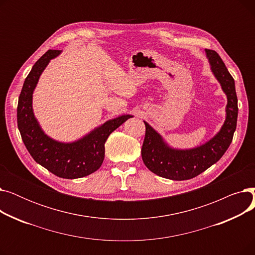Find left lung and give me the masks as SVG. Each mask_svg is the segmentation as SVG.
Masks as SVG:
<instances>
[{"label": "left lung", "instance_id": "8db88e82", "mask_svg": "<svg viewBox=\"0 0 255 255\" xmlns=\"http://www.w3.org/2000/svg\"><path fill=\"white\" fill-rule=\"evenodd\" d=\"M211 71L226 95L225 121L220 130L207 142L192 149L170 146L149 123L145 125V136L141 148L142 161L157 176L169 180H189L215 164L229 149L237 127L238 98L235 80L218 53L205 49Z\"/></svg>", "mask_w": 255, "mask_h": 255}]
</instances>
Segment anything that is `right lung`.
<instances>
[{"instance_id": "add662e5", "label": "right lung", "mask_w": 255, "mask_h": 255, "mask_svg": "<svg viewBox=\"0 0 255 255\" xmlns=\"http://www.w3.org/2000/svg\"><path fill=\"white\" fill-rule=\"evenodd\" d=\"M62 50L49 49L40 58L26 76L17 105V126L22 141L35 161L63 179H78L96 171L104 160V143L111 133L132 115H122L106 121L74 141L63 142L48 136L33 111V93L39 78L51 59Z\"/></svg>"}]
</instances>
